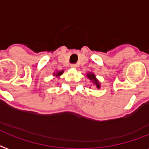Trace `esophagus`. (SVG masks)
Masks as SVG:
<instances>
[{"mask_svg":"<svg viewBox=\"0 0 149 149\" xmlns=\"http://www.w3.org/2000/svg\"><path fill=\"white\" fill-rule=\"evenodd\" d=\"M71 68H73V69H76L77 67V64H71Z\"/></svg>","mask_w":149,"mask_h":149,"instance_id":"obj_1","label":"esophagus"}]
</instances>
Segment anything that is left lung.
<instances>
[{
    "label": "left lung",
    "mask_w": 149,
    "mask_h": 149,
    "mask_svg": "<svg viewBox=\"0 0 149 149\" xmlns=\"http://www.w3.org/2000/svg\"><path fill=\"white\" fill-rule=\"evenodd\" d=\"M87 77H88V79H89V80L91 81L94 85H95L97 88H100V86H100L99 82H98V79H96L94 73H92V72H88V73H87Z\"/></svg>",
    "instance_id": "1"
}]
</instances>
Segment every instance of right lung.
Returning <instances> with one entry per match:
<instances>
[{
  "mask_svg": "<svg viewBox=\"0 0 149 149\" xmlns=\"http://www.w3.org/2000/svg\"><path fill=\"white\" fill-rule=\"evenodd\" d=\"M63 70H62V71H58V72H54V76H55V77H60V76H61V75L63 74Z\"/></svg>",
  "mask_w": 149,
  "mask_h": 149,
  "instance_id": "obj_1",
  "label": "right lung"
}]
</instances>
